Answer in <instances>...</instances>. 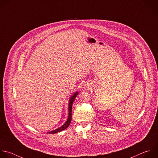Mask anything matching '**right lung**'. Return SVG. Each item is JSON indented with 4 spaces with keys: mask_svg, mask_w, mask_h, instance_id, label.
Masks as SVG:
<instances>
[{
    "mask_svg": "<svg viewBox=\"0 0 158 158\" xmlns=\"http://www.w3.org/2000/svg\"><path fill=\"white\" fill-rule=\"evenodd\" d=\"M77 92L76 93H75V94L74 95H73L71 98H70V100H69V116H68V120L66 121V122L61 127L57 128L56 130H52L51 131H49L48 132V133H51V134H54V133H58V132H60V131H61L65 129H66L69 125H70L71 123V118H72V107H73V102L75 99V98L76 97L77 95Z\"/></svg>",
    "mask_w": 158,
    "mask_h": 158,
    "instance_id": "add662e5",
    "label": "right lung"
}]
</instances>
